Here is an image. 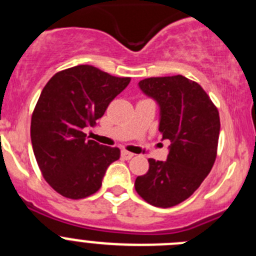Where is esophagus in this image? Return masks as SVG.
<instances>
[{"instance_id": "obj_1", "label": "esophagus", "mask_w": 256, "mask_h": 256, "mask_svg": "<svg viewBox=\"0 0 256 256\" xmlns=\"http://www.w3.org/2000/svg\"><path fill=\"white\" fill-rule=\"evenodd\" d=\"M133 156H134V154L130 152V151H126V150H122V158H123V159L130 160V159H132Z\"/></svg>"}]
</instances>
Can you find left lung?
<instances>
[{"instance_id": "obj_1", "label": "left lung", "mask_w": 256, "mask_h": 256, "mask_svg": "<svg viewBox=\"0 0 256 256\" xmlns=\"http://www.w3.org/2000/svg\"><path fill=\"white\" fill-rule=\"evenodd\" d=\"M140 88L159 104V130L170 146L166 162L148 159V173L136 178V191L154 206H176L200 187L214 165L218 108L198 83L183 76L146 78Z\"/></svg>"}]
</instances>
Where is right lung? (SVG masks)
I'll return each mask as SVG.
<instances>
[{"label": "right lung", "instance_id": "right-lung-1", "mask_svg": "<svg viewBox=\"0 0 256 256\" xmlns=\"http://www.w3.org/2000/svg\"><path fill=\"white\" fill-rule=\"evenodd\" d=\"M130 82L128 76L78 65L56 73L42 90L32 114V146L40 173L61 196L94 195L108 165L119 159V148L87 140L83 130L96 126Z\"/></svg>", "mask_w": 256, "mask_h": 256}]
</instances>
